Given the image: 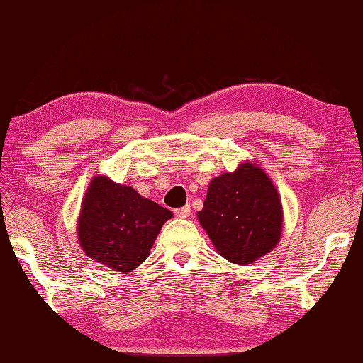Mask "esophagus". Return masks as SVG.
Here are the masks:
<instances>
[{"mask_svg":"<svg viewBox=\"0 0 363 363\" xmlns=\"http://www.w3.org/2000/svg\"><path fill=\"white\" fill-rule=\"evenodd\" d=\"M190 213H192V210H190V206H189V205L182 206V208H179V210H176V211H174V214H176L177 218H189V216H190Z\"/></svg>","mask_w":363,"mask_h":363,"instance_id":"esophagus-1","label":"esophagus"}]
</instances>
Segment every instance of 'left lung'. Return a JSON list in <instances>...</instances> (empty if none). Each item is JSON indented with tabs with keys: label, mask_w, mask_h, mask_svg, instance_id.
<instances>
[{
	"label": "left lung",
	"mask_w": 363,
	"mask_h": 363,
	"mask_svg": "<svg viewBox=\"0 0 363 363\" xmlns=\"http://www.w3.org/2000/svg\"><path fill=\"white\" fill-rule=\"evenodd\" d=\"M196 216L218 253L240 266L277 247L284 227L277 189L266 171L251 162L213 177Z\"/></svg>",
	"instance_id": "1"
}]
</instances>
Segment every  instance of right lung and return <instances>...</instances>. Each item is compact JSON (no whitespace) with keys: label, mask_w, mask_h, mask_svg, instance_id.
I'll return each instance as SVG.
<instances>
[{"label":"right lung","mask_w":363,"mask_h":363,"mask_svg":"<svg viewBox=\"0 0 363 363\" xmlns=\"http://www.w3.org/2000/svg\"><path fill=\"white\" fill-rule=\"evenodd\" d=\"M171 218L169 210L133 187L94 176L77 223L79 247L91 259L128 274L147 259L158 232Z\"/></svg>","instance_id":"obj_1"}]
</instances>
